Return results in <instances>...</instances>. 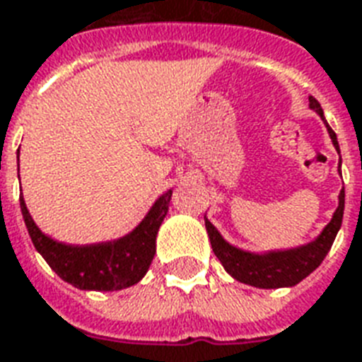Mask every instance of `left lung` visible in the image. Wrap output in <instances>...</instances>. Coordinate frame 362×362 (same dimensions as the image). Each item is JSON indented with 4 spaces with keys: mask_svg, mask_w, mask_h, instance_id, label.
Listing matches in <instances>:
<instances>
[{
    "mask_svg": "<svg viewBox=\"0 0 362 362\" xmlns=\"http://www.w3.org/2000/svg\"><path fill=\"white\" fill-rule=\"evenodd\" d=\"M310 107L321 117L334 149L340 153L336 134L332 132L329 122L325 120L323 109L313 96H310ZM338 172H340V168H338ZM344 204H346V190L341 189L338 194V207L332 213V219L315 240L298 245V247L277 249V251H266V253H251V251H243V249L232 245L221 236V232L211 225V221L207 217L204 219H206V230L209 242H211L213 253L234 279L259 288L293 287L296 283H300L304 277L310 276L330 251L336 234L341 226Z\"/></svg>",
    "mask_w": 362,
    "mask_h": 362,
    "instance_id": "left-lung-1",
    "label": "left lung"
}]
</instances>
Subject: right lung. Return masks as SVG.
Segmentation results:
<instances>
[{"mask_svg":"<svg viewBox=\"0 0 362 362\" xmlns=\"http://www.w3.org/2000/svg\"><path fill=\"white\" fill-rule=\"evenodd\" d=\"M170 200L172 189L156 198L141 223L126 236L90 245H69L47 236L33 223L22 196L21 209L33 247L64 281L81 291H122L141 281L149 270Z\"/></svg>","mask_w":362,"mask_h":362,"instance_id":"add662e5","label":"right lung"}]
</instances>
